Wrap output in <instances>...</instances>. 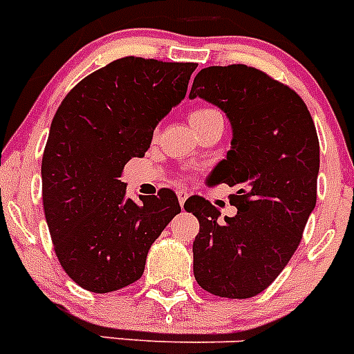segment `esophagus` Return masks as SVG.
Returning <instances> with one entry per match:
<instances>
[{"label": "esophagus", "mask_w": 354, "mask_h": 354, "mask_svg": "<svg viewBox=\"0 0 354 354\" xmlns=\"http://www.w3.org/2000/svg\"><path fill=\"white\" fill-rule=\"evenodd\" d=\"M177 198H179V204H180V207H183L184 202H186V198H187L186 189H177Z\"/></svg>", "instance_id": "34e87169"}]
</instances>
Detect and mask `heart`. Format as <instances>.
<instances>
[{
  "instance_id": "heart-1",
  "label": "heart",
  "mask_w": 354,
  "mask_h": 354,
  "mask_svg": "<svg viewBox=\"0 0 354 354\" xmlns=\"http://www.w3.org/2000/svg\"><path fill=\"white\" fill-rule=\"evenodd\" d=\"M214 115H220V111L214 108H196L193 109L192 113H189V122H192L193 129H198L202 124H205V122L209 120V118H212Z\"/></svg>"
}]
</instances>
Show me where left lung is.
<instances>
[{
    "mask_svg": "<svg viewBox=\"0 0 354 354\" xmlns=\"http://www.w3.org/2000/svg\"><path fill=\"white\" fill-rule=\"evenodd\" d=\"M189 97L227 113L232 149L212 171L237 189L221 212L202 196L186 200L200 223L193 241V273L207 292L246 299L274 282L290 261L317 200L319 140L310 111L287 84L248 65L207 67Z\"/></svg>",
    "mask_w": 354,
    "mask_h": 354,
    "instance_id": "left-lung-1",
    "label": "left lung"
}]
</instances>
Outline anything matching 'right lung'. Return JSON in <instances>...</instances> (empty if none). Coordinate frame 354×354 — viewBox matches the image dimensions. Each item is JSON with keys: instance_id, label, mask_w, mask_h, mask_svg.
I'll use <instances>...</instances> for the list:
<instances>
[{"instance_id": "obj_1", "label": "right lung", "mask_w": 354, "mask_h": 354, "mask_svg": "<svg viewBox=\"0 0 354 354\" xmlns=\"http://www.w3.org/2000/svg\"><path fill=\"white\" fill-rule=\"evenodd\" d=\"M195 68L192 62L118 58L81 80L56 109L42 156L44 212L62 268L90 292H113L142 278L149 248L180 212L171 189L136 204L118 179L186 97Z\"/></svg>"}]
</instances>
